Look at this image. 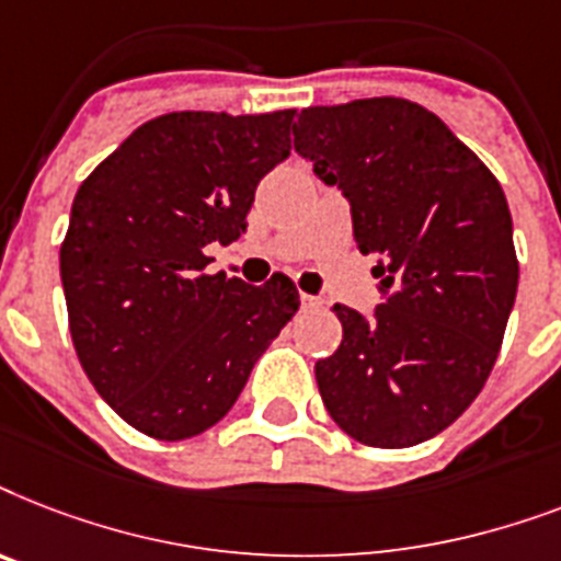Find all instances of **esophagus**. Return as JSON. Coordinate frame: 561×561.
I'll return each instance as SVG.
<instances>
[{
	"label": "esophagus",
	"mask_w": 561,
	"mask_h": 561,
	"mask_svg": "<svg viewBox=\"0 0 561 561\" xmlns=\"http://www.w3.org/2000/svg\"><path fill=\"white\" fill-rule=\"evenodd\" d=\"M301 304L304 309H318L321 307V298H316V295H301Z\"/></svg>",
	"instance_id": "34e87169"
}]
</instances>
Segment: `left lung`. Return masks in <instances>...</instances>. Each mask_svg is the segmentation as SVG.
Here are the masks:
<instances>
[{
    "label": "left lung",
    "mask_w": 561,
    "mask_h": 561,
    "mask_svg": "<svg viewBox=\"0 0 561 561\" xmlns=\"http://www.w3.org/2000/svg\"><path fill=\"white\" fill-rule=\"evenodd\" d=\"M295 153L339 185L362 254H379L374 318L335 304L342 344L316 362L335 425L374 449L449 428L490 379L518 289L499 179L434 112L405 98L309 106Z\"/></svg>",
    "instance_id": "1"
}]
</instances>
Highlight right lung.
Masks as SVG:
<instances>
[{
    "instance_id": "right-lung-1",
    "label": "right lung",
    "mask_w": 561,
    "mask_h": 561,
    "mask_svg": "<svg viewBox=\"0 0 561 561\" xmlns=\"http://www.w3.org/2000/svg\"><path fill=\"white\" fill-rule=\"evenodd\" d=\"M295 110L168 112L80 185L60 277L75 353L112 411L187 440L231 411L254 362L298 312L286 275H208L210 243L245 231L254 187L293 150Z\"/></svg>"
}]
</instances>
